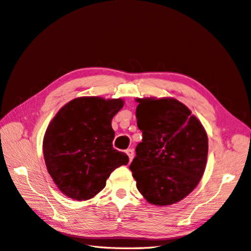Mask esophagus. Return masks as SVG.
<instances>
[{"instance_id": "esophagus-1", "label": "esophagus", "mask_w": 251, "mask_h": 251, "mask_svg": "<svg viewBox=\"0 0 251 251\" xmlns=\"http://www.w3.org/2000/svg\"><path fill=\"white\" fill-rule=\"evenodd\" d=\"M126 154L128 155V157H129V161H131L133 159V156H135V154H133V151L131 149H128V150H126Z\"/></svg>"}]
</instances>
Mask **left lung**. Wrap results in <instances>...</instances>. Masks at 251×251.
<instances>
[{"label": "left lung", "mask_w": 251, "mask_h": 251, "mask_svg": "<svg viewBox=\"0 0 251 251\" xmlns=\"http://www.w3.org/2000/svg\"><path fill=\"white\" fill-rule=\"evenodd\" d=\"M142 142L129 169L137 188L155 205L174 204L196 188L204 173L206 132L184 103L173 98H138Z\"/></svg>", "instance_id": "obj_1"}]
</instances>
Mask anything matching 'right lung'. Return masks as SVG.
Listing matches in <instances>:
<instances>
[{"instance_id":"obj_1","label":"right lung","mask_w":251,"mask_h":251,"mask_svg":"<svg viewBox=\"0 0 251 251\" xmlns=\"http://www.w3.org/2000/svg\"><path fill=\"white\" fill-rule=\"evenodd\" d=\"M122 99L80 97L66 103L47 128L43 150L53 182L72 199L89 200L101 191L116 168L129 158L113 149L111 121Z\"/></svg>"}]
</instances>
